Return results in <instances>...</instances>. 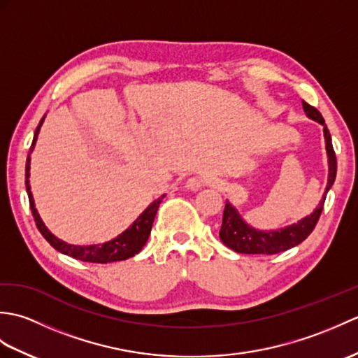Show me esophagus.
I'll return each mask as SVG.
<instances>
[{
	"label": "esophagus",
	"mask_w": 358,
	"mask_h": 358,
	"mask_svg": "<svg viewBox=\"0 0 358 358\" xmlns=\"http://www.w3.org/2000/svg\"><path fill=\"white\" fill-rule=\"evenodd\" d=\"M204 186L203 180L201 178H196V177H191L187 181H186V187L189 189V191H199V189H201Z\"/></svg>",
	"instance_id": "obj_1"
}]
</instances>
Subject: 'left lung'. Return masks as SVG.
<instances>
[{
	"label": "left lung",
	"instance_id": "1",
	"mask_svg": "<svg viewBox=\"0 0 358 358\" xmlns=\"http://www.w3.org/2000/svg\"><path fill=\"white\" fill-rule=\"evenodd\" d=\"M303 109H305L306 115L309 118H313L318 121L320 124H323L326 152H328V158H329L328 185H326L324 196L320 201V206H318L313 214L308 215L306 218L300 220L299 223L287 226L285 229H280V231L264 232V231H257L254 227L248 226L245 222H243V218L238 215V212L234 209L232 204L229 201H226L222 229H220V238H222V241L227 248L235 250V252L250 254V255H273L278 252H285V250L300 245L301 241H305L318 223V218L322 215L323 204L326 200V194H328L331 186L334 185V181H336L337 157L332 148L329 129L326 127L322 113L318 112L314 106L308 104L306 101H303Z\"/></svg>",
	"mask_w": 358,
	"mask_h": 358
}]
</instances>
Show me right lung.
Segmentation results:
<instances>
[{"label":"right lung","instance_id":"right-lung-1","mask_svg":"<svg viewBox=\"0 0 358 358\" xmlns=\"http://www.w3.org/2000/svg\"><path fill=\"white\" fill-rule=\"evenodd\" d=\"M43 120L40 121V124H38L36 131H35L32 148L35 146L36 136H38V132H40ZM29 171H30V157H27V163H26V191L29 195L30 210H32V215H34L38 231L41 232V235L45 240H48L49 245L53 249H57L58 252L69 255V257L75 258V260L106 264V263H112V262L127 260V258H131V257L138 254L143 249V246L146 245L150 229H152V224H154V220L157 215V210L159 208V203H162V200L164 199V195H162L159 199H157L154 203H152L150 206L144 210L138 218L135 220L134 224L129 227V229H126L123 234L118 235V237L113 238L112 241L103 243V245H94V246H75V245H67V243L58 240L57 237H53L48 227H45L44 223L41 222V218H40V215H38V212L35 209L32 192H30Z\"/></svg>","mask_w":358,"mask_h":358}]
</instances>
